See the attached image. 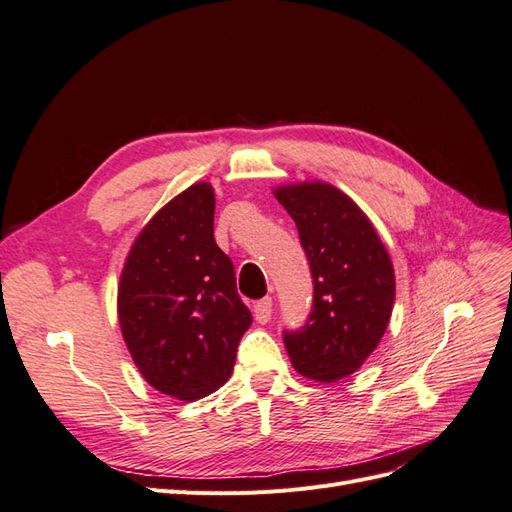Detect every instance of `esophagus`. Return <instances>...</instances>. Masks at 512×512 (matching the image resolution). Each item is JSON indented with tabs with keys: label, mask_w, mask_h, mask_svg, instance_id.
<instances>
[{
	"label": "esophagus",
	"mask_w": 512,
	"mask_h": 512,
	"mask_svg": "<svg viewBox=\"0 0 512 512\" xmlns=\"http://www.w3.org/2000/svg\"><path fill=\"white\" fill-rule=\"evenodd\" d=\"M271 314H273V301L271 297H265L254 303V318L260 322V324H267L271 320Z\"/></svg>",
	"instance_id": "esophagus-1"
}]
</instances>
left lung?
Returning a JSON list of instances; mask_svg holds the SVG:
<instances>
[{
    "label": "left lung",
    "mask_w": 512,
    "mask_h": 512,
    "mask_svg": "<svg viewBox=\"0 0 512 512\" xmlns=\"http://www.w3.org/2000/svg\"><path fill=\"white\" fill-rule=\"evenodd\" d=\"M299 228L314 277V307L301 331L286 333L292 367L331 384L354 374L380 344L395 303V269L374 224L327 181L273 188Z\"/></svg>",
    "instance_id": "left-lung-1"
}]
</instances>
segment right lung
I'll list each match as a JSON object with an SVG mask.
<instances>
[{
    "instance_id": "1",
    "label": "right lung",
    "mask_w": 512,
    "mask_h": 512,
    "mask_svg": "<svg viewBox=\"0 0 512 512\" xmlns=\"http://www.w3.org/2000/svg\"><path fill=\"white\" fill-rule=\"evenodd\" d=\"M213 185L198 181L134 239L117 286L123 342L153 389L196 401L230 378L252 314L213 239Z\"/></svg>"
}]
</instances>
